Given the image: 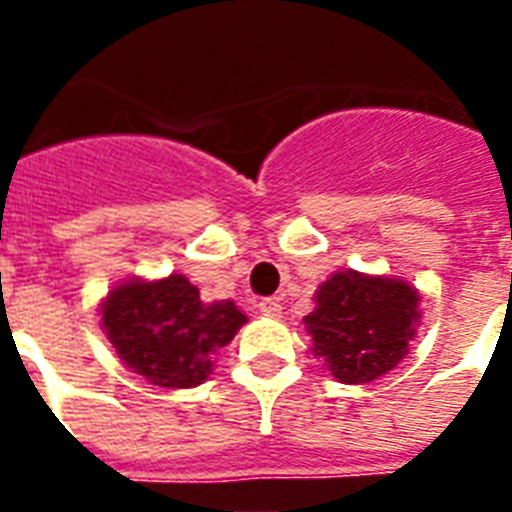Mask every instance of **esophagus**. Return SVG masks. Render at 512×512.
I'll list each match as a JSON object with an SVG mask.
<instances>
[{
    "mask_svg": "<svg viewBox=\"0 0 512 512\" xmlns=\"http://www.w3.org/2000/svg\"><path fill=\"white\" fill-rule=\"evenodd\" d=\"M257 311H260V316H268V319H279L281 303L276 297H263V300L257 303Z\"/></svg>",
    "mask_w": 512,
    "mask_h": 512,
    "instance_id": "esophagus-1",
    "label": "esophagus"
}]
</instances>
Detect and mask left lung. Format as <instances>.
Returning <instances> with one entry per match:
<instances>
[{"instance_id":"8db88e82","label":"left lung","mask_w":512,"mask_h":512,"mask_svg":"<svg viewBox=\"0 0 512 512\" xmlns=\"http://www.w3.org/2000/svg\"><path fill=\"white\" fill-rule=\"evenodd\" d=\"M420 297L404 281L335 273L305 316L313 353L340 382H372L406 356Z\"/></svg>"}]
</instances>
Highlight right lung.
Instances as JSON below:
<instances>
[{
	"label": "right lung",
	"mask_w": 512,
	"mask_h": 512,
	"mask_svg": "<svg viewBox=\"0 0 512 512\" xmlns=\"http://www.w3.org/2000/svg\"><path fill=\"white\" fill-rule=\"evenodd\" d=\"M247 316L231 303L204 305L185 276L130 281L103 305V329L132 372L159 388H193L212 372V356Z\"/></svg>",
	"instance_id": "1"
}]
</instances>
